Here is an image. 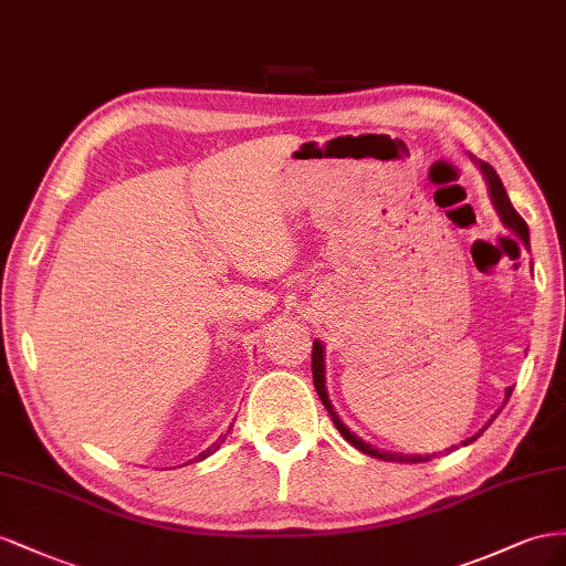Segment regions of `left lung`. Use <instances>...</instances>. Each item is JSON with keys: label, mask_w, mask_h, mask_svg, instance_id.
Here are the masks:
<instances>
[{"label": "left lung", "mask_w": 566, "mask_h": 566, "mask_svg": "<svg viewBox=\"0 0 566 566\" xmlns=\"http://www.w3.org/2000/svg\"><path fill=\"white\" fill-rule=\"evenodd\" d=\"M479 168H481V172H483V177H486V185H489V193H491V201H493V206H495V211H497V216H500V220H503L507 228L520 237L524 244L528 247V228H526V222H524V218L514 211V206L510 203V197H507V191H505V187H503V182H500V177H497V172L489 166V164H479ZM313 381H315V391H317V396H319V400H322V406L327 408V412H329V417H332V422H334V427L342 431V436L344 439L350 443V446H355L358 450H363L365 455H373V458H377V460H386V462H429L431 458H433V453L431 455H398V453H386V450H379V448H373V446H367L363 439H358V436H355L342 419H338V415H336V410H334V406H332V400H329V396H327V386H325V346H322V342L319 338H315L313 342ZM512 386H507V391H505V402L510 400V396H512ZM500 412V410H497ZM497 412L489 419V424L493 422V419L497 417ZM489 424L483 427L479 433H474L472 439H467V441H462V446H470V443H474L479 436L489 429Z\"/></svg>", "instance_id": "obj_1"}]
</instances>
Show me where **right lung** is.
<instances>
[{
    "label": "right lung",
    "instance_id": "obj_1",
    "mask_svg": "<svg viewBox=\"0 0 566 566\" xmlns=\"http://www.w3.org/2000/svg\"><path fill=\"white\" fill-rule=\"evenodd\" d=\"M224 439H228V433H224V436H220V439H218V441H216V443H213V446H208V448H206V450H203V453H199V455H197V458H193V460H189V462H187V464H191V462H199V460H206V458H208V455H213V453H216V450H218V448H220V443H222V441H224Z\"/></svg>",
    "mask_w": 566,
    "mask_h": 566
}]
</instances>
